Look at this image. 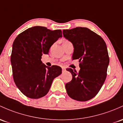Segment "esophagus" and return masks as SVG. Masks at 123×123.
Returning <instances> with one entry per match:
<instances>
[{
    "mask_svg": "<svg viewBox=\"0 0 123 123\" xmlns=\"http://www.w3.org/2000/svg\"><path fill=\"white\" fill-rule=\"evenodd\" d=\"M62 72H65V71H66V69L65 68H64V67H62Z\"/></svg>",
    "mask_w": 123,
    "mask_h": 123,
    "instance_id": "esophagus-1",
    "label": "esophagus"
}]
</instances>
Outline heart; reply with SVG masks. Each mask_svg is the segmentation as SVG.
<instances>
[{"mask_svg": "<svg viewBox=\"0 0 123 123\" xmlns=\"http://www.w3.org/2000/svg\"><path fill=\"white\" fill-rule=\"evenodd\" d=\"M65 41H68V40H65L64 41V42H65Z\"/></svg>", "mask_w": 123, "mask_h": 123, "instance_id": "heart-1", "label": "heart"}]
</instances>
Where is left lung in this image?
<instances>
[{
  "mask_svg": "<svg viewBox=\"0 0 123 123\" xmlns=\"http://www.w3.org/2000/svg\"><path fill=\"white\" fill-rule=\"evenodd\" d=\"M64 37L73 44V59H79V72L67 69L72 75L66 83L68 96L78 101L93 98L100 90L107 76L109 56L106 43L100 36L86 27L63 30Z\"/></svg>",
  "mask_w": 123,
  "mask_h": 123,
  "instance_id": "obj_1",
  "label": "left lung"
}]
</instances>
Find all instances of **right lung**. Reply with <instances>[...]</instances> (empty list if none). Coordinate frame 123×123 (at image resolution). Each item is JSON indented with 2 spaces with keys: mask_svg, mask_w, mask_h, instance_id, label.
<instances>
[{
  "mask_svg": "<svg viewBox=\"0 0 123 123\" xmlns=\"http://www.w3.org/2000/svg\"><path fill=\"white\" fill-rule=\"evenodd\" d=\"M62 37V31L34 26L18 34L12 47L11 64L14 81L25 96L39 99L48 93L52 81L62 74L60 67H47L41 59Z\"/></svg>",
  "mask_w": 123,
  "mask_h": 123,
  "instance_id": "add662e5",
  "label": "right lung"
}]
</instances>
